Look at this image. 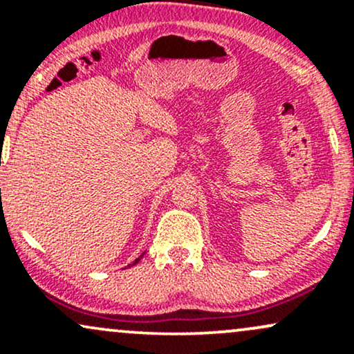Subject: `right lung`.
I'll use <instances>...</instances> for the list:
<instances>
[{"mask_svg":"<svg viewBox=\"0 0 354 354\" xmlns=\"http://www.w3.org/2000/svg\"><path fill=\"white\" fill-rule=\"evenodd\" d=\"M143 254H145V253H143ZM143 254H141V256H140V258H136V259H135V261H133V263H131V265H129V266H135V265H136V263H138V261H140V259H141V258H143Z\"/></svg>","mask_w":354,"mask_h":354,"instance_id":"add662e5","label":"right lung"}]
</instances>
